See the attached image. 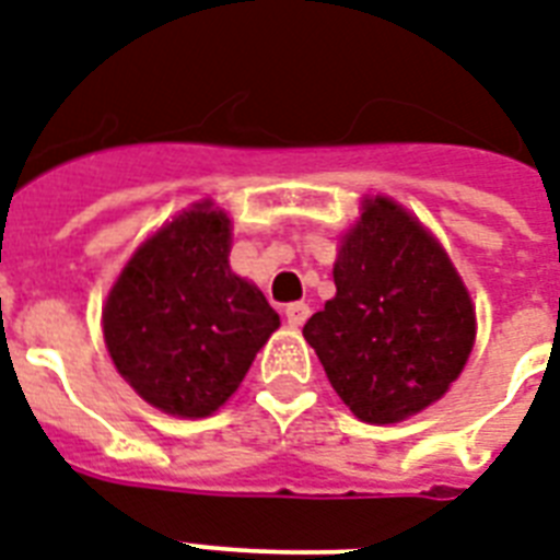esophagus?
<instances>
[{
	"label": "esophagus",
	"instance_id": "esophagus-1",
	"mask_svg": "<svg viewBox=\"0 0 560 560\" xmlns=\"http://www.w3.org/2000/svg\"><path fill=\"white\" fill-rule=\"evenodd\" d=\"M284 316H288V325L302 327L304 322H307V316H311V304H304V302L288 304V307H284Z\"/></svg>",
	"mask_w": 560,
	"mask_h": 560
}]
</instances>
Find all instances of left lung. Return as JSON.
<instances>
[{
    "instance_id": "left-lung-1",
    "label": "left lung",
    "mask_w": 560,
    "mask_h": 560,
    "mask_svg": "<svg viewBox=\"0 0 560 560\" xmlns=\"http://www.w3.org/2000/svg\"><path fill=\"white\" fill-rule=\"evenodd\" d=\"M334 281L302 334L345 406L385 425L443 397L475 345V307L420 221L388 198L368 203Z\"/></svg>"
}]
</instances>
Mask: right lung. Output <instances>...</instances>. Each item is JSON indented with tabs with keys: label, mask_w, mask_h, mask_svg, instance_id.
Wrapping results in <instances>:
<instances>
[{
	"label": "right lung",
	"mask_w": 560,
	"mask_h": 560,
	"mask_svg": "<svg viewBox=\"0 0 560 560\" xmlns=\"http://www.w3.org/2000/svg\"><path fill=\"white\" fill-rule=\"evenodd\" d=\"M226 256L230 218L201 203L152 235L108 293V353L161 411H218L279 327L265 293L238 279Z\"/></svg>",
	"instance_id": "obj_1"
}]
</instances>
